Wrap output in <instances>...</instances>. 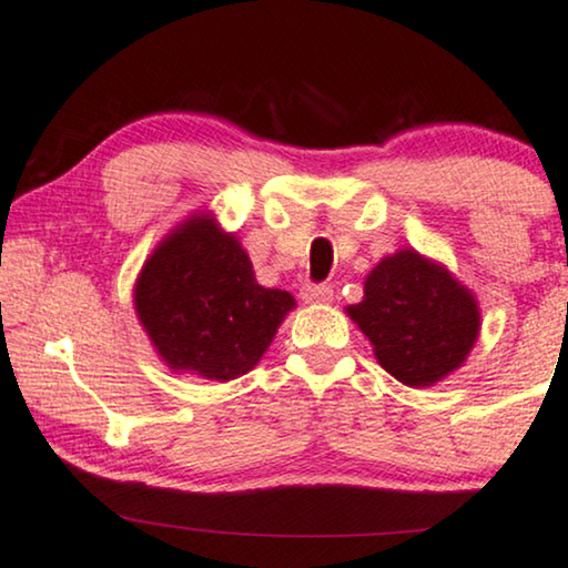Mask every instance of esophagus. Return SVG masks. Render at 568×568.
Listing matches in <instances>:
<instances>
[{
  "mask_svg": "<svg viewBox=\"0 0 568 568\" xmlns=\"http://www.w3.org/2000/svg\"><path fill=\"white\" fill-rule=\"evenodd\" d=\"M300 297L305 302H328V300H333V286L331 284H305L300 290Z\"/></svg>",
  "mask_w": 568,
  "mask_h": 568,
  "instance_id": "esophagus-1",
  "label": "esophagus"
}]
</instances>
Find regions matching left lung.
Wrapping results in <instances>:
<instances>
[{"label":"left lung","instance_id":"8db88e82","mask_svg":"<svg viewBox=\"0 0 568 568\" xmlns=\"http://www.w3.org/2000/svg\"><path fill=\"white\" fill-rule=\"evenodd\" d=\"M348 315L372 341L383 369L410 387L460 367L480 325L473 294L416 251L377 263L364 282V300Z\"/></svg>","mask_w":568,"mask_h":568}]
</instances>
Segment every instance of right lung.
<instances>
[{"label":"right lung","instance_id":"right-lung-1","mask_svg":"<svg viewBox=\"0 0 568 568\" xmlns=\"http://www.w3.org/2000/svg\"><path fill=\"white\" fill-rule=\"evenodd\" d=\"M134 305L170 369L227 383L258 364L294 297L255 282L235 235L196 216L144 263Z\"/></svg>","mask_w":568,"mask_h":568}]
</instances>
